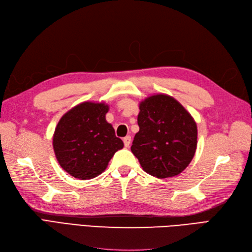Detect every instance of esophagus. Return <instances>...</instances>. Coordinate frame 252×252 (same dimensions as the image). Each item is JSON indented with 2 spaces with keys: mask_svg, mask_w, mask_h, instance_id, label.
Wrapping results in <instances>:
<instances>
[{
  "mask_svg": "<svg viewBox=\"0 0 252 252\" xmlns=\"http://www.w3.org/2000/svg\"><path fill=\"white\" fill-rule=\"evenodd\" d=\"M123 142H124L125 147H129V145H130V142H131V136L130 135H126L125 138L123 139Z\"/></svg>",
  "mask_w": 252,
  "mask_h": 252,
  "instance_id": "1",
  "label": "esophagus"
}]
</instances>
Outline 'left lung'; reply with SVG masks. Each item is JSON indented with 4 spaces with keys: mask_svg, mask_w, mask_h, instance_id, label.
I'll return each instance as SVG.
<instances>
[{
    "mask_svg": "<svg viewBox=\"0 0 252 252\" xmlns=\"http://www.w3.org/2000/svg\"><path fill=\"white\" fill-rule=\"evenodd\" d=\"M139 107L140 130L134 135L132 154L152 177L180 174L195 154V121L174 97L163 94L146 97Z\"/></svg>",
    "mask_w": 252,
    "mask_h": 252,
    "instance_id": "8db88e82",
    "label": "left lung"
}]
</instances>
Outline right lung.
<instances>
[{
    "instance_id": "add662e5",
    "label": "right lung",
    "mask_w": 252,
    "mask_h": 252,
    "mask_svg": "<svg viewBox=\"0 0 252 252\" xmlns=\"http://www.w3.org/2000/svg\"><path fill=\"white\" fill-rule=\"evenodd\" d=\"M109 106L84 102L61 118L52 145L61 167L79 180L101 174L113 155L124 147L111 124L106 121Z\"/></svg>"
}]
</instances>
